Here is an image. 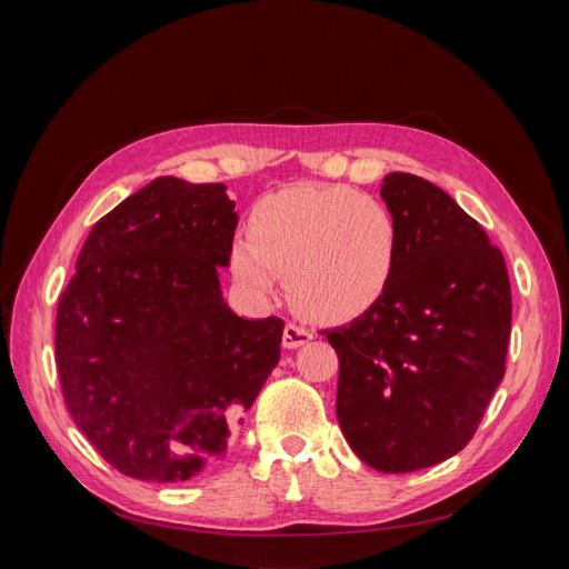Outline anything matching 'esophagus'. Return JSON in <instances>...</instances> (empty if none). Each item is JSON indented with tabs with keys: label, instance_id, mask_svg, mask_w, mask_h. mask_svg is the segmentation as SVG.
Instances as JSON below:
<instances>
[{
	"label": "esophagus",
	"instance_id": "1",
	"mask_svg": "<svg viewBox=\"0 0 569 569\" xmlns=\"http://www.w3.org/2000/svg\"><path fill=\"white\" fill-rule=\"evenodd\" d=\"M313 339V332L306 330V327L297 325V322H287L284 325V335H282V343L284 349H299L303 343H308Z\"/></svg>",
	"mask_w": 569,
	"mask_h": 569
}]
</instances>
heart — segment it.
<instances>
[{
  "label": "heart",
  "mask_w": 569,
  "mask_h": 569,
  "mask_svg": "<svg viewBox=\"0 0 569 569\" xmlns=\"http://www.w3.org/2000/svg\"><path fill=\"white\" fill-rule=\"evenodd\" d=\"M249 237L234 239L230 268L253 295L274 274L299 313L351 320L385 295L399 258V220L389 206L343 184H295L253 206Z\"/></svg>",
  "instance_id": "obj_1"
}]
</instances>
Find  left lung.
<instances>
[{"label":"left lung","instance_id":"obj_1","mask_svg":"<svg viewBox=\"0 0 569 569\" xmlns=\"http://www.w3.org/2000/svg\"><path fill=\"white\" fill-rule=\"evenodd\" d=\"M382 199L401 234L391 280L325 335L339 356L343 437L370 468L399 475L475 437L506 375L512 299L501 249L443 189L389 173Z\"/></svg>","mask_w":569,"mask_h":569}]
</instances>
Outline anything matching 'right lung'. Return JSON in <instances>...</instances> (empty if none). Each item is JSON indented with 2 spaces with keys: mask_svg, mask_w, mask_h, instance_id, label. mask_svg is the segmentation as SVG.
<instances>
[{
  "mask_svg": "<svg viewBox=\"0 0 569 569\" xmlns=\"http://www.w3.org/2000/svg\"><path fill=\"white\" fill-rule=\"evenodd\" d=\"M237 220L226 184L166 176L84 239L57 308V368L68 412L118 472H206L278 366L284 322L239 318L220 291Z\"/></svg>",
  "mask_w": 569,
  "mask_h": 569,
  "instance_id": "1",
  "label": "right lung"
}]
</instances>
